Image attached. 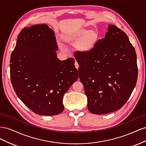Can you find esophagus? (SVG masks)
Segmentation results:
<instances>
[{
    "instance_id": "1",
    "label": "esophagus",
    "mask_w": 146,
    "mask_h": 146,
    "mask_svg": "<svg viewBox=\"0 0 146 146\" xmlns=\"http://www.w3.org/2000/svg\"><path fill=\"white\" fill-rule=\"evenodd\" d=\"M75 66H76V68L77 69H78L79 66H78V63L77 62V61H76V62H75Z\"/></svg>"
}]
</instances>
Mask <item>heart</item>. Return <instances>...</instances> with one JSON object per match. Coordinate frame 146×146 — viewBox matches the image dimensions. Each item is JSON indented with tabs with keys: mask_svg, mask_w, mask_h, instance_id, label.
Instances as JSON below:
<instances>
[{
	"mask_svg": "<svg viewBox=\"0 0 146 146\" xmlns=\"http://www.w3.org/2000/svg\"><path fill=\"white\" fill-rule=\"evenodd\" d=\"M98 35L96 32L83 30L80 32L68 33L63 36L64 41L68 42H74L82 40L80 43V48L83 50H89L93 47L98 39Z\"/></svg>",
	"mask_w": 146,
	"mask_h": 146,
	"instance_id": "obj_1",
	"label": "heart"
}]
</instances>
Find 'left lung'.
Segmentation results:
<instances>
[{"label":"left lung","mask_w":146,"mask_h":146,"mask_svg":"<svg viewBox=\"0 0 146 146\" xmlns=\"http://www.w3.org/2000/svg\"><path fill=\"white\" fill-rule=\"evenodd\" d=\"M107 31L90 50L74 53L88 109L96 114L121 109L138 78L136 52L126 33L114 25H108Z\"/></svg>","instance_id":"obj_1"}]
</instances>
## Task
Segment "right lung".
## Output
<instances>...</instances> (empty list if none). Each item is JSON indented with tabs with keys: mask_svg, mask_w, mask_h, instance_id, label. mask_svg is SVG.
<instances>
[{
	"mask_svg": "<svg viewBox=\"0 0 146 146\" xmlns=\"http://www.w3.org/2000/svg\"><path fill=\"white\" fill-rule=\"evenodd\" d=\"M55 32L46 24L25 27L10 58L16 95L35 113L54 116L63 111V99L78 77L73 58L60 61Z\"/></svg>",
	"mask_w": 146,
	"mask_h": 146,
	"instance_id": "right-lung-1",
	"label": "right lung"
}]
</instances>
